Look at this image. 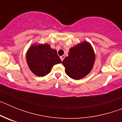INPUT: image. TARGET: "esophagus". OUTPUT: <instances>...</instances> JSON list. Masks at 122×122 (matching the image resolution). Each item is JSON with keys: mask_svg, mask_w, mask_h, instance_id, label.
I'll return each instance as SVG.
<instances>
[{"mask_svg": "<svg viewBox=\"0 0 122 122\" xmlns=\"http://www.w3.org/2000/svg\"><path fill=\"white\" fill-rule=\"evenodd\" d=\"M64 58H65V56H60V59H61V60H62V61H63V59H64Z\"/></svg>", "mask_w": 122, "mask_h": 122, "instance_id": "obj_1", "label": "esophagus"}]
</instances>
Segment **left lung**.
Returning <instances> with one entry per match:
<instances>
[{"mask_svg":"<svg viewBox=\"0 0 122 122\" xmlns=\"http://www.w3.org/2000/svg\"><path fill=\"white\" fill-rule=\"evenodd\" d=\"M95 61V54L92 45L82 41L69 49L68 56L65 58L62 64L69 77L79 80L90 73Z\"/></svg>","mask_w":122,"mask_h":122,"instance_id":"1","label":"left lung"}]
</instances>
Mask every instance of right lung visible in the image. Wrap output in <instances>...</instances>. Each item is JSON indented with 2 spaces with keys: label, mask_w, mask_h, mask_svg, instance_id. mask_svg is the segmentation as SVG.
<instances>
[{
  "label": "right lung",
  "mask_w": 122,
  "mask_h": 122,
  "mask_svg": "<svg viewBox=\"0 0 122 122\" xmlns=\"http://www.w3.org/2000/svg\"><path fill=\"white\" fill-rule=\"evenodd\" d=\"M26 60L31 71L39 77L49 74L54 65L62 62L57 51L47 43L31 45L26 53Z\"/></svg>",
  "instance_id": "1"
}]
</instances>
